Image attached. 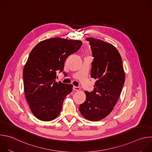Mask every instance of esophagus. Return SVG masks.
<instances>
[{"label":"esophagus","mask_w":152,"mask_h":152,"mask_svg":"<svg viewBox=\"0 0 152 152\" xmlns=\"http://www.w3.org/2000/svg\"><path fill=\"white\" fill-rule=\"evenodd\" d=\"M73 90H75V91H79L80 90V87H79V86H73Z\"/></svg>","instance_id":"1"}]
</instances>
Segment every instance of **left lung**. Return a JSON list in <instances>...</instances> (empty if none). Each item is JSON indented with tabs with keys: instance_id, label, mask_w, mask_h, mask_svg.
I'll return each instance as SVG.
<instances>
[{
	"instance_id": "obj_1",
	"label": "left lung",
	"mask_w": 152,
	"mask_h": 152,
	"mask_svg": "<svg viewBox=\"0 0 152 152\" xmlns=\"http://www.w3.org/2000/svg\"><path fill=\"white\" fill-rule=\"evenodd\" d=\"M93 61L91 77L96 79L94 90L85 91V101L79 106V111L86 119L99 121L113 110L121 94L125 80L121 57L110 43L87 38Z\"/></svg>"
}]
</instances>
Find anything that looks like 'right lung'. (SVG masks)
<instances>
[{
  "mask_svg": "<svg viewBox=\"0 0 152 152\" xmlns=\"http://www.w3.org/2000/svg\"><path fill=\"white\" fill-rule=\"evenodd\" d=\"M79 40L53 38L39 42L31 52L23 69L24 91L34 115L39 120H54L61 111L64 99L73 85L55 81L67 57L76 53Z\"/></svg>",
  "mask_w": 152,
  "mask_h": 152,
  "instance_id": "add662e5",
  "label": "right lung"
}]
</instances>
